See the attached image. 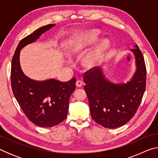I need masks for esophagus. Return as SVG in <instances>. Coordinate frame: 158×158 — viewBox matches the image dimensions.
I'll return each instance as SVG.
<instances>
[{
  "label": "esophagus",
  "instance_id": "obj_1",
  "mask_svg": "<svg viewBox=\"0 0 158 158\" xmlns=\"http://www.w3.org/2000/svg\"><path fill=\"white\" fill-rule=\"evenodd\" d=\"M82 85H83V83H82L81 81H79V80H77V81H76V85H77V87H78V88L81 87Z\"/></svg>",
  "mask_w": 158,
  "mask_h": 158
}]
</instances>
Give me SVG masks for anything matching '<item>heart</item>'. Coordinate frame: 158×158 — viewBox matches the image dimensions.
Masks as SVG:
<instances>
[{"instance_id": "1", "label": "heart", "mask_w": 158, "mask_h": 158, "mask_svg": "<svg viewBox=\"0 0 158 158\" xmlns=\"http://www.w3.org/2000/svg\"><path fill=\"white\" fill-rule=\"evenodd\" d=\"M98 38V32L93 31L87 35L84 41L79 43V47L80 49H85V47L90 46L94 43ZM110 46V43L108 40H103L92 52L85 56L83 59V65L88 69L93 68L98 65L101 63L102 60L105 56V52Z\"/></svg>"}]
</instances>
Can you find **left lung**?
Wrapping results in <instances>:
<instances>
[{"mask_svg": "<svg viewBox=\"0 0 158 158\" xmlns=\"http://www.w3.org/2000/svg\"><path fill=\"white\" fill-rule=\"evenodd\" d=\"M131 52L135 55L137 69L126 84L109 81L101 68H93L84 74L92 118L106 128L126 124L135 116L145 92L146 69L142 53L137 44Z\"/></svg>", "mask_w": 158, "mask_h": 158, "instance_id": "obj_1", "label": "left lung"}]
</instances>
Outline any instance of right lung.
<instances>
[{"label":"right lung","instance_id":"1","mask_svg":"<svg viewBox=\"0 0 158 158\" xmlns=\"http://www.w3.org/2000/svg\"><path fill=\"white\" fill-rule=\"evenodd\" d=\"M54 26H42L21 40L11 65V85L16 100L28 118L35 125L43 127L55 126L66 118L69 97L76 89V79L67 82L54 79L40 81L31 79L21 68L19 55L22 48L35 42Z\"/></svg>","mask_w":158,"mask_h":158}]
</instances>
